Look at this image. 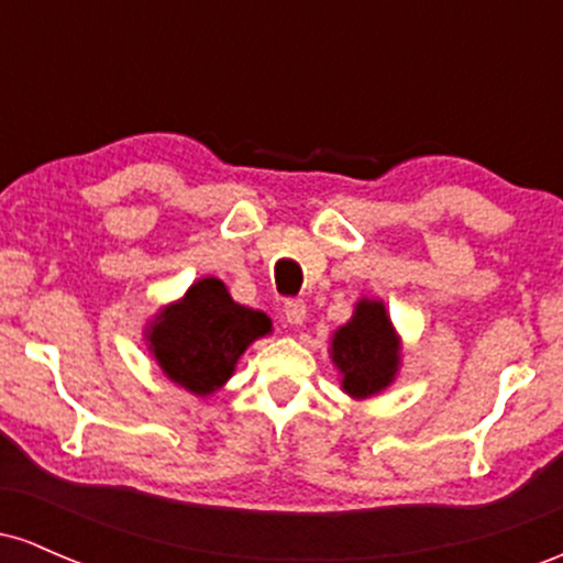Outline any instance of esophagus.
Listing matches in <instances>:
<instances>
[{"instance_id":"34e87169","label":"esophagus","mask_w":563,"mask_h":563,"mask_svg":"<svg viewBox=\"0 0 563 563\" xmlns=\"http://www.w3.org/2000/svg\"><path fill=\"white\" fill-rule=\"evenodd\" d=\"M283 314H286L290 325H301L303 318H307V303L301 299H288L286 307H283Z\"/></svg>"}]
</instances>
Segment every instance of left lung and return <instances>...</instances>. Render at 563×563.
Here are the masks:
<instances>
[{
  "label": "left lung",
  "mask_w": 563,
  "mask_h": 563,
  "mask_svg": "<svg viewBox=\"0 0 563 563\" xmlns=\"http://www.w3.org/2000/svg\"><path fill=\"white\" fill-rule=\"evenodd\" d=\"M333 363L344 373L346 394L371 397L391 384L399 363V346L380 301L363 299L357 312L333 335Z\"/></svg>",
  "instance_id": "left-lung-1"
}]
</instances>
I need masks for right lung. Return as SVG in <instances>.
<instances>
[{"mask_svg":"<svg viewBox=\"0 0 563 563\" xmlns=\"http://www.w3.org/2000/svg\"><path fill=\"white\" fill-rule=\"evenodd\" d=\"M269 328L267 314L235 303L222 280L206 277L161 314L147 339L166 376L206 397L232 376L245 346Z\"/></svg>","mask_w":563,"mask_h":563,"instance_id":"obj_1","label":"right lung"}]
</instances>
